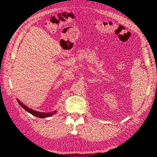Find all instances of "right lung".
I'll list each match as a JSON object with an SVG mask.
<instances>
[{"mask_svg":"<svg viewBox=\"0 0 157 157\" xmlns=\"http://www.w3.org/2000/svg\"><path fill=\"white\" fill-rule=\"evenodd\" d=\"M17 102H19V104L20 105V106L24 109L26 111H28V113H31V114L37 117H40V118L48 117H50V116H51L52 115H54L55 113H56V111H54V112H52V113H42V112L36 111H34V110H33L32 109H29V108L27 107V106L23 105L22 102H20L18 99H17Z\"/></svg>","mask_w":157,"mask_h":157,"instance_id":"right-lung-1","label":"right lung"}]
</instances>
